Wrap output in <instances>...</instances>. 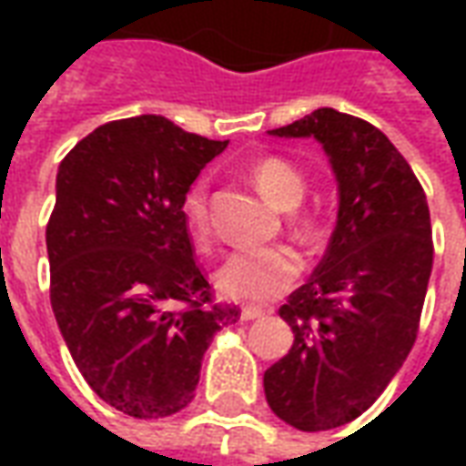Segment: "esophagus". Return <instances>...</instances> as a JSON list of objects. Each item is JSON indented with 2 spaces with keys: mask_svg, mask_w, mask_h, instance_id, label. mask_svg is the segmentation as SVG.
Segmentation results:
<instances>
[{
  "mask_svg": "<svg viewBox=\"0 0 466 466\" xmlns=\"http://www.w3.org/2000/svg\"><path fill=\"white\" fill-rule=\"evenodd\" d=\"M264 309L259 307H244L242 309V322H254V319H262Z\"/></svg>",
  "mask_w": 466,
  "mask_h": 466,
  "instance_id": "esophagus-1",
  "label": "esophagus"
}]
</instances>
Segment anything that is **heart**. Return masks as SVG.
<instances>
[{"mask_svg": "<svg viewBox=\"0 0 466 466\" xmlns=\"http://www.w3.org/2000/svg\"><path fill=\"white\" fill-rule=\"evenodd\" d=\"M254 187L267 202L277 209L292 212L302 204L307 194L304 174L282 157H262L249 167ZM184 222L197 239L207 237V187L194 184L182 199ZM302 272V262L292 249L269 247V249H242L227 257L217 269V289L234 302L264 304L289 289Z\"/></svg>", "mask_w": 466, "mask_h": 466, "instance_id": "obj_1", "label": "heart"}]
</instances>
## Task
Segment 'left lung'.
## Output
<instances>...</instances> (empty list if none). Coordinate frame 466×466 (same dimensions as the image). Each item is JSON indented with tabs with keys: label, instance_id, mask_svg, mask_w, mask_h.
<instances>
[{
	"label": "left lung",
	"instance_id": "1",
	"mask_svg": "<svg viewBox=\"0 0 466 466\" xmlns=\"http://www.w3.org/2000/svg\"><path fill=\"white\" fill-rule=\"evenodd\" d=\"M269 134L322 144L339 207L322 262L279 309L294 344L264 371V394L297 430H334L370 410L417 339L430 207L407 159L364 119L322 106Z\"/></svg>",
	"mask_w": 466,
	"mask_h": 466
}]
</instances>
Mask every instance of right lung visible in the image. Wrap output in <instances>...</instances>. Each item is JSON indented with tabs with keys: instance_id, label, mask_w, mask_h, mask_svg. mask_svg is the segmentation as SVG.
Wrapping results in <instances>:
<instances>
[{
	"instance_id": "right-lung-1",
	"label": "right lung",
	"mask_w": 466,
	"mask_h": 466,
	"mask_svg": "<svg viewBox=\"0 0 466 466\" xmlns=\"http://www.w3.org/2000/svg\"><path fill=\"white\" fill-rule=\"evenodd\" d=\"M227 142L142 115L96 127L56 172L46 224L52 309L109 407L162 420L194 400L204 351L237 307H207L182 199Z\"/></svg>"
}]
</instances>
